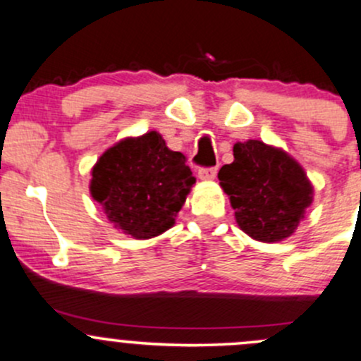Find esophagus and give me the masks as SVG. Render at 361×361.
Segmentation results:
<instances>
[{
	"label": "esophagus",
	"mask_w": 361,
	"mask_h": 361,
	"mask_svg": "<svg viewBox=\"0 0 361 361\" xmlns=\"http://www.w3.org/2000/svg\"><path fill=\"white\" fill-rule=\"evenodd\" d=\"M216 176V166H210V169H200L197 170V177L204 180H212L215 179Z\"/></svg>",
	"instance_id": "obj_1"
}]
</instances>
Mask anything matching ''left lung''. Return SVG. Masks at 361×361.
<instances>
[{
    "label": "left lung",
    "mask_w": 361,
    "mask_h": 361,
    "mask_svg": "<svg viewBox=\"0 0 361 361\" xmlns=\"http://www.w3.org/2000/svg\"><path fill=\"white\" fill-rule=\"evenodd\" d=\"M235 222L251 239L279 243L294 234L313 203L305 169L284 149L247 139L234 145V161L219 172Z\"/></svg>",
    "instance_id": "obj_1"
}]
</instances>
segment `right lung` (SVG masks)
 <instances>
[{
  "label": "right lung",
  "instance_id": "right-lung-1",
  "mask_svg": "<svg viewBox=\"0 0 361 361\" xmlns=\"http://www.w3.org/2000/svg\"><path fill=\"white\" fill-rule=\"evenodd\" d=\"M195 182L184 154L149 130L104 151L91 170L89 192L117 231L151 239L173 227Z\"/></svg>",
  "mask_w": 361,
  "mask_h": 361
}]
</instances>
